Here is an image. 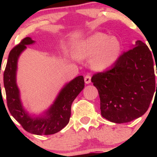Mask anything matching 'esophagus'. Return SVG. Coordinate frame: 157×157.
<instances>
[{"instance_id":"obj_1","label":"esophagus","mask_w":157,"mask_h":157,"mask_svg":"<svg viewBox=\"0 0 157 157\" xmlns=\"http://www.w3.org/2000/svg\"><path fill=\"white\" fill-rule=\"evenodd\" d=\"M84 80L85 83H86V84H89V83H90V82H91V77H90L89 74H87V75H86V77H85Z\"/></svg>"}]
</instances>
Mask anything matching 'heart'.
Returning a JSON list of instances; mask_svg holds the SVG:
<instances>
[{
  "instance_id": "1",
  "label": "heart",
  "mask_w": 157,
  "mask_h": 157,
  "mask_svg": "<svg viewBox=\"0 0 157 157\" xmlns=\"http://www.w3.org/2000/svg\"><path fill=\"white\" fill-rule=\"evenodd\" d=\"M121 48L118 38L98 32L80 42L76 46L74 53L80 59L92 58L91 65L96 71H105L116 62Z\"/></svg>"
}]
</instances>
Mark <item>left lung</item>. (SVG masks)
<instances>
[{
  "label": "left lung",
  "mask_w": 157,
  "mask_h": 157,
  "mask_svg": "<svg viewBox=\"0 0 157 157\" xmlns=\"http://www.w3.org/2000/svg\"><path fill=\"white\" fill-rule=\"evenodd\" d=\"M152 56L146 44L137 40L110 69L93 76L91 81L99 92L103 118L121 124L147 112L157 90Z\"/></svg>",
  "instance_id": "8db88e82"
}]
</instances>
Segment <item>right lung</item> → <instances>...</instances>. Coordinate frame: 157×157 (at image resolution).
I'll list each match as a JSON object with an SVG mask.
<instances>
[{"instance_id": "right-lung-1", "label": "right lung", "mask_w": 157, "mask_h": 157, "mask_svg": "<svg viewBox=\"0 0 157 157\" xmlns=\"http://www.w3.org/2000/svg\"><path fill=\"white\" fill-rule=\"evenodd\" d=\"M35 41L26 37L14 47L9 54L4 73V86L7 96V103L11 115L27 132L36 135H49L61 131L68 124L71 118V104L84 88L83 76H78L66 83L58 93L53 104L39 115H30L25 110L17 84V63L19 57Z\"/></svg>"}]
</instances>
